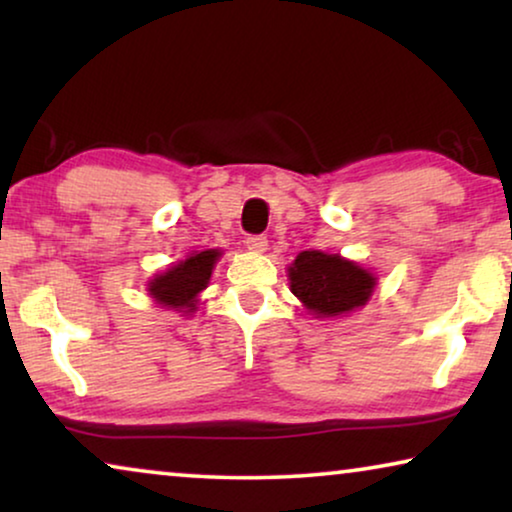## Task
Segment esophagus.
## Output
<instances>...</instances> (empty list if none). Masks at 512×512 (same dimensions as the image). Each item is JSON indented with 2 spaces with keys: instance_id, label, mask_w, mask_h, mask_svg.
Masks as SVG:
<instances>
[{
  "instance_id": "obj_1",
  "label": "esophagus",
  "mask_w": 512,
  "mask_h": 512,
  "mask_svg": "<svg viewBox=\"0 0 512 512\" xmlns=\"http://www.w3.org/2000/svg\"><path fill=\"white\" fill-rule=\"evenodd\" d=\"M244 244H247V249L251 251V254H263V251L268 249V237L249 235L247 240H244Z\"/></svg>"
}]
</instances>
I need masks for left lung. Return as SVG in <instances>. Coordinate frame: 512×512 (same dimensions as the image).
I'll return each mask as SVG.
<instances>
[{
	"label": "left lung",
	"mask_w": 512,
	"mask_h": 512,
	"mask_svg": "<svg viewBox=\"0 0 512 512\" xmlns=\"http://www.w3.org/2000/svg\"><path fill=\"white\" fill-rule=\"evenodd\" d=\"M375 275L324 251H300L289 268L291 291L317 317H340L368 303Z\"/></svg>",
	"instance_id": "8db88e82"
}]
</instances>
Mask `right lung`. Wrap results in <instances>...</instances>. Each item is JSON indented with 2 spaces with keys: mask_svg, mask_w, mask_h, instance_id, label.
Here are the masks:
<instances>
[{
  "mask_svg": "<svg viewBox=\"0 0 512 512\" xmlns=\"http://www.w3.org/2000/svg\"><path fill=\"white\" fill-rule=\"evenodd\" d=\"M219 256V249H207L200 251V254H191L186 261H179L172 268H167L163 275H156L149 282L151 298H156L158 305L172 307L177 312H195L198 293L207 289L214 263L219 261Z\"/></svg>",
  "mask_w": 512,
  "mask_h": 512,
  "instance_id": "1",
  "label": "right lung"
}]
</instances>
